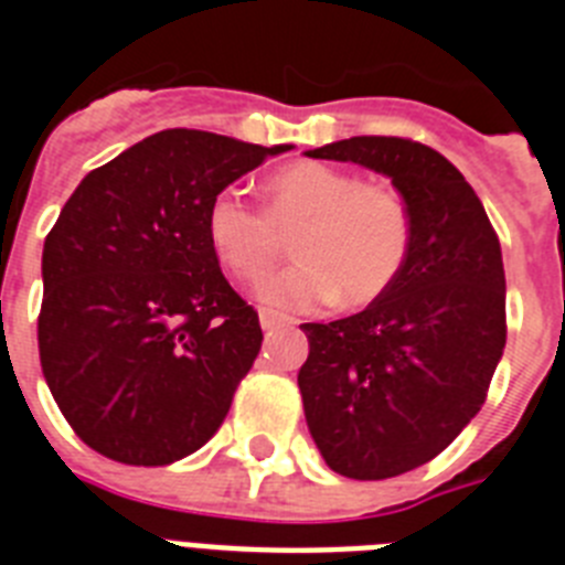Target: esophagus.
<instances>
[{
    "label": "esophagus",
    "instance_id": "34e87169",
    "mask_svg": "<svg viewBox=\"0 0 565 565\" xmlns=\"http://www.w3.org/2000/svg\"><path fill=\"white\" fill-rule=\"evenodd\" d=\"M258 321H262V330L264 332H273V330H281V327H289V318L278 316V312H269V310H262V316H258Z\"/></svg>",
    "mask_w": 565,
    "mask_h": 565
}]
</instances>
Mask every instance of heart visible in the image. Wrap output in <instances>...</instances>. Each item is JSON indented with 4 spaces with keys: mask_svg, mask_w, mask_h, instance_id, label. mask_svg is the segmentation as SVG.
I'll return each mask as SVG.
<instances>
[{
    "mask_svg": "<svg viewBox=\"0 0 565 565\" xmlns=\"http://www.w3.org/2000/svg\"><path fill=\"white\" fill-rule=\"evenodd\" d=\"M267 210L235 190L215 193L207 207V242L230 276L262 281L292 233L301 262L269 278L262 301L278 310H316L341 298L366 307L404 273L412 249L406 201L386 184L361 181L341 167L301 161L264 181Z\"/></svg>",
    "mask_w": 565,
    "mask_h": 565,
    "instance_id": "heart-1",
    "label": "heart"
}]
</instances>
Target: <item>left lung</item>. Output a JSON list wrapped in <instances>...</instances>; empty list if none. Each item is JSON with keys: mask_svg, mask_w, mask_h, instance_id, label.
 Returning <instances> with one entry per match:
<instances>
[{"mask_svg": "<svg viewBox=\"0 0 565 565\" xmlns=\"http://www.w3.org/2000/svg\"><path fill=\"white\" fill-rule=\"evenodd\" d=\"M310 159L392 179L412 215L398 281L364 312L301 323L303 415L332 472L384 480L429 463L487 401L507 347V276L487 210L452 161L398 136H352Z\"/></svg>", "mask_w": 565, "mask_h": 565, "instance_id": "obj_1", "label": "left lung"}]
</instances>
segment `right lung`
I'll list each match as a JSON object with an SVG mask.
<instances>
[{"label": "right lung", "mask_w": 565, "mask_h": 565, "mask_svg": "<svg viewBox=\"0 0 565 565\" xmlns=\"http://www.w3.org/2000/svg\"><path fill=\"white\" fill-rule=\"evenodd\" d=\"M292 145L161 130L82 179L45 238L39 361L67 424L127 466L188 458L262 350L207 242L215 193Z\"/></svg>", "instance_id": "right-lung-1"}]
</instances>
